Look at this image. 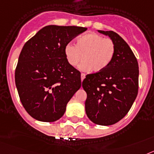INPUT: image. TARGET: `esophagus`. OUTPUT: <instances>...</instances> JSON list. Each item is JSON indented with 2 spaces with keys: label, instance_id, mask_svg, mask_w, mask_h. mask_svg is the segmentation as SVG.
I'll use <instances>...</instances> for the list:
<instances>
[{
  "label": "esophagus",
  "instance_id": "34e87169",
  "mask_svg": "<svg viewBox=\"0 0 154 154\" xmlns=\"http://www.w3.org/2000/svg\"><path fill=\"white\" fill-rule=\"evenodd\" d=\"M85 78V73H81V81H84V79Z\"/></svg>",
  "mask_w": 154,
  "mask_h": 154
}]
</instances>
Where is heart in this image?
<instances>
[{
  "label": "heart",
  "instance_id": "1",
  "mask_svg": "<svg viewBox=\"0 0 154 154\" xmlns=\"http://www.w3.org/2000/svg\"><path fill=\"white\" fill-rule=\"evenodd\" d=\"M116 53L113 40L97 33H87L78 37L76 45L66 44L64 53L68 63L76 66L81 63L82 70L94 73L103 71L110 65Z\"/></svg>",
  "mask_w": 154,
  "mask_h": 154
}]
</instances>
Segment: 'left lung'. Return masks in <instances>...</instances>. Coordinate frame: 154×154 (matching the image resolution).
I'll use <instances>...</instances> for the list:
<instances>
[{
  "label": "left lung",
  "mask_w": 154,
  "mask_h": 154,
  "mask_svg": "<svg viewBox=\"0 0 154 154\" xmlns=\"http://www.w3.org/2000/svg\"><path fill=\"white\" fill-rule=\"evenodd\" d=\"M116 45L114 58L103 71L88 74L82 87L87 93L85 111L97 125L116 123L129 112L139 89V65L134 53L119 35L98 30Z\"/></svg>",
  "instance_id": "left-lung-1"
}]
</instances>
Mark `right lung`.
Wrapping results in <instances>:
<instances>
[{
	"label": "right lung",
	"mask_w": 154,
	"mask_h": 154,
	"mask_svg": "<svg viewBox=\"0 0 154 154\" xmlns=\"http://www.w3.org/2000/svg\"><path fill=\"white\" fill-rule=\"evenodd\" d=\"M86 30L48 25L24 45L15 69V85L21 104L35 119L51 122L60 119L81 88V72L68 63L64 49Z\"/></svg>",
	"instance_id": "add662e5"
}]
</instances>
